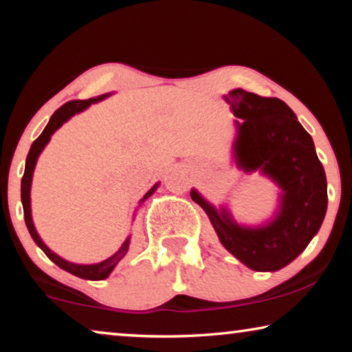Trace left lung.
<instances>
[{"mask_svg":"<svg viewBox=\"0 0 352 352\" xmlns=\"http://www.w3.org/2000/svg\"><path fill=\"white\" fill-rule=\"evenodd\" d=\"M226 100L237 117L234 155L245 171L261 170L283 190L278 213L263 228H242L228 210L218 211L190 192L213 224L221 243L253 271L274 272L290 264L319 230L327 211V177L309 133L277 98L243 89Z\"/></svg>","mask_w":352,"mask_h":352,"instance_id":"obj_1","label":"left lung"}]
</instances>
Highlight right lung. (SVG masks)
Listing matches in <instances>:
<instances>
[{
    "label": "right lung",
    "mask_w": 352,
    "mask_h": 352,
    "mask_svg": "<svg viewBox=\"0 0 352 352\" xmlns=\"http://www.w3.org/2000/svg\"><path fill=\"white\" fill-rule=\"evenodd\" d=\"M107 96L109 94H102V96H99V98H93V99H88V100H70V102L64 104L62 107L56 110L54 115H52L51 120H50V123L46 124V128L43 129V133L32 144L30 152H28V155H27L25 171H23L22 184H21V199H22V206H23V218H25L27 229H28V232H30L32 239L35 240V243L43 250V252L46 253V256L50 258L52 263H56L60 269H64V271L74 274V276H76V277L86 278V280H102V278H107L109 274L113 271V267L117 266V264L123 259L124 254L128 253L129 237L124 240L118 252L112 254L110 258L105 259V261H100L98 264H74V263L65 261V259L57 256L54 252H51V250L47 248L45 243H43V240L40 239V235H38V232H36L35 226H33L32 210H30V187H32L33 170H35L38 155H40L46 144L50 142L52 133H54L56 129H59L62 124H64L70 117H74L75 113H78V112H81V110H85L86 107H89V105L93 102H99V100L105 99ZM157 187H158V184L153 186L152 189L148 190L146 195H144V199L141 201L148 199V197H151L153 192L157 190Z\"/></svg>",
    "instance_id": "obj_1"
}]
</instances>
